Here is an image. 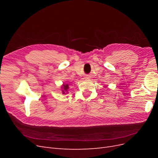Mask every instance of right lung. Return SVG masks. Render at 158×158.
<instances>
[{
    "instance_id": "1",
    "label": "right lung",
    "mask_w": 158,
    "mask_h": 158,
    "mask_svg": "<svg viewBox=\"0 0 158 158\" xmlns=\"http://www.w3.org/2000/svg\"><path fill=\"white\" fill-rule=\"evenodd\" d=\"M63 88H64V90L63 89V94H64V91H67V89H69V85L68 84H64L63 85Z\"/></svg>"
}]
</instances>
